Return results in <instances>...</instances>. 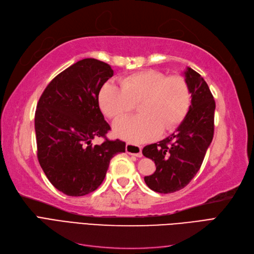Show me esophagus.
I'll return each instance as SVG.
<instances>
[{
	"mask_svg": "<svg viewBox=\"0 0 254 254\" xmlns=\"http://www.w3.org/2000/svg\"><path fill=\"white\" fill-rule=\"evenodd\" d=\"M126 152L128 153V155L141 158L142 157V147L139 145L127 143L126 144Z\"/></svg>",
	"mask_w": 254,
	"mask_h": 254,
	"instance_id": "obj_1",
	"label": "esophagus"
}]
</instances>
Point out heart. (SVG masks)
<instances>
[{"mask_svg": "<svg viewBox=\"0 0 254 254\" xmlns=\"http://www.w3.org/2000/svg\"><path fill=\"white\" fill-rule=\"evenodd\" d=\"M99 106L109 118L127 114L140 104L139 117H129L113 123V133L131 143H144L158 137L162 130L170 131L186 118L190 93L181 76H167L146 70L121 79V87L107 82L98 95Z\"/></svg>", "mask_w": 254, "mask_h": 254, "instance_id": "heart-1", "label": "heart"}]
</instances>
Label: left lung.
Masks as SVG:
<instances>
[{
	"mask_svg": "<svg viewBox=\"0 0 254 254\" xmlns=\"http://www.w3.org/2000/svg\"><path fill=\"white\" fill-rule=\"evenodd\" d=\"M183 76L191 98L186 118L174 133L145 146L142 151L156 164V172L144 177V181L158 193H174L188 186L200 168L213 140L215 102L209 86L189 66Z\"/></svg>",
	"mask_w": 254,
	"mask_h": 254,
	"instance_id": "left-lung-1",
	"label": "left lung"
}]
</instances>
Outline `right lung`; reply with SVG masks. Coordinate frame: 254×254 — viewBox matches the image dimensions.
Instances as JSON below:
<instances>
[{
  "label": "right lung",
  "mask_w": 254,
  "mask_h": 254,
  "mask_svg": "<svg viewBox=\"0 0 254 254\" xmlns=\"http://www.w3.org/2000/svg\"><path fill=\"white\" fill-rule=\"evenodd\" d=\"M113 74L103 61L79 60L58 74L38 102V160L50 182L67 196L95 190L105 179L110 160L125 152L126 144L120 140L91 143L110 130L99 109L98 94Z\"/></svg>",
  "instance_id": "right-lung-1"
}]
</instances>
